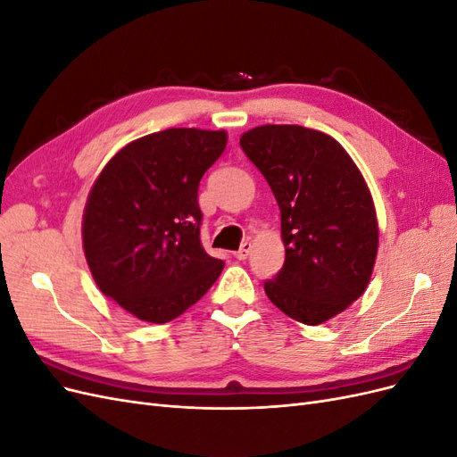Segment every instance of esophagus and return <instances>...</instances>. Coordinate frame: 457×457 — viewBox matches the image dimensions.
I'll use <instances>...</instances> for the list:
<instances>
[{
	"instance_id": "obj_1",
	"label": "esophagus",
	"mask_w": 457,
	"mask_h": 457,
	"mask_svg": "<svg viewBox=\"0 0 457 457\" xmlns=\"http://www.w3.org/2000/svg\"><path fill=\"white\" fill-rule=\"evenodd\" d=\"M250 252H252V242H244L240 250L234 253V257H237L238 261H244V259L250 257Z\"/></svg>"
}]
</instances>
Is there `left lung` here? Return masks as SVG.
Segmentation results:
<instances>
[{
    "label": "left lung",
    "instance_id": "left-lung-1",
    "mask_svg": "<svg viewBox=\"0 0 457 457\" xmlns=\"http://www.w3.org/2000/svg\"><path fill=\"white\" fill-rule=\"evenodd\" d=\"M240 146L282 217L286 261L265 294L294 320L322 324L364 294L376 262L378 219L364 177L336 139L309 128L261 126Z\"/></svg>",
    "mask_w": 457,
    "mask_h": 457
}]
</instances>
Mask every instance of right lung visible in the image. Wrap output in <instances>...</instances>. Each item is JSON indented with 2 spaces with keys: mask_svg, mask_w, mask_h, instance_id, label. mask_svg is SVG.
<instances>
[{
  "mask_svg": "<svg viewBox=\"0 0 457 457\" xmlns=\"http://www.w3.org/2000/svg\"><path fill=\"white\" fill-rule=\"evenodd\" d=\"M225 131L173 128L106 163L84 212V252L101 292L139 320L165 324L213 286L225 262L200 242L198 187Z\"/></svg>",
  "mask_w": 457,
  "mask_h": 457,
  "instance_id": "obj_1",
  "label": "right lung"
}]
</instances>
